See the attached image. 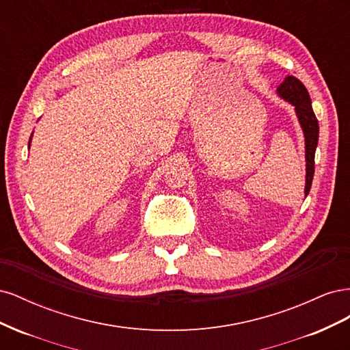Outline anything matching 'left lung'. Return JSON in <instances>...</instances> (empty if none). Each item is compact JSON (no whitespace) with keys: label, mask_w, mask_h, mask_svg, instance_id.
Listing matches in <instances>:
<instances>
[{"label":"left lung","mask_w":350,"mask_h":350,"mask_svg":"<svg viewBox=\"0 0 350 350\" xmlns=\"http://www.w3.org/2000/svg\"><path fill=\"white\" fill-rule=\"evenodd\" d=\"M278 96L286 102H289L295 108L296 118L302 129L304 140H305V197L308 196L311 185H312V176H314V157L315 149L319 144V133L320 126L319 121L315 118V113L312 111L311 98L308 90L305 89L304 84L293 76H288L276 89Z\"/></svg>","instance_id":"obj_1"}]
</instances>
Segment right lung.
<instances>
[{
	"label": "right lung",
	"instance_id": "right-lung-1",
	"mask_svg": "<svg viewBox=\"0 0 350 350\" xmlns=\"http://www.w3.org/2000/svg\"><path fill=\"white\" fill-rule=\"evenodd\" d=\"M31 135H33V133H31ZM31 135H30V139H29V147H30V143H31Z\"/></svg>",
	"mask_w": 350,
	"mask_h": 350
}]
</instances>
